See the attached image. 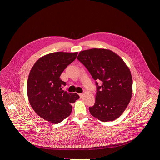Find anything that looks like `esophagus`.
I'll return each mask as SVG.
<instances>
[{
  "label": "esophagus",
  "instance_id": "1",
  "mask_svg": "<svg viewBox=\"0 0 160 160\" xmlns=\"http://www.w3.org/2000/svg\"><path fill=\"white\" fill-rule=\"evenodd\" d=\"M78 95H79V96H80V98H82V96H83V94L82 93H79Z\"/></svg>",
  "mask_w": 160,
  "mask_h": 160
}]
</instances>
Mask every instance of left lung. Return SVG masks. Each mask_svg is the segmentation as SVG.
<instances>
[{
    "mask_svg": "<svg viewBox=\"0 0 160 160\" xmlns=\"http://www.w3.org/2000/svg\"><path fill=\"white\" fill-rule=\"evenodd\" d=\"M78 59L96 82L94 106L89 107L92 116L100 121H113L125 111L132 93V79L123 60L110 50L94 48L81 51Z\"/></svg>",
    "mask_w": 160,
    "mask_h": 160,
    "instance_id": "8db88e82",
    "label": "left lung"
}]
</instances>
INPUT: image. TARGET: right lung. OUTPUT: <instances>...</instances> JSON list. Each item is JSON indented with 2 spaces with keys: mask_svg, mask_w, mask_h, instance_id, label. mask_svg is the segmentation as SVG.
Here are the masks:
<instances>
[{
  "mask_svg": "<svg viewBox=\"0 0 160 160\" xmlns=\"http://www.w3.org/2000/svg\"><path fill=\"white\" fill-rule=\"evenodd\" d=\"M78 52H55L40 58L29 74L27 92L30 104L39 116L46 121L58 124L69 116L71 103L80 97L77 93L64 91L66 82L60 76L76 59Z\"/></svg>",
  "mask_w": 160,
  "mask_h": 160,
  "instance_id": "1",
  "label": "right lung"
}]
</instances>
